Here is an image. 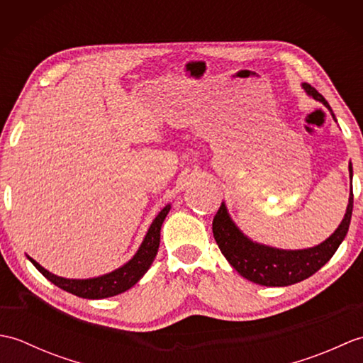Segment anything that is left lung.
<instances>
[{
    "mask_svg": "<svg viewBox=\"0 0 363 363\" xmlns=\"http://www.w3.org/2000/svg\"><path fill=\"white\" fill-rule=\"evenodd\" d=\"M303 87L306 89L307 94L315 99H318V101H321L333 112L330 106L323 98V95L318 94L317 89H313L307 82L303 84ZM350 172L352 177L351 164ZM352 198L354 195L351 187L350 204L340 226L337 228L335 233L326 242L315 246V248L301 251H284L252 243L250 238H246L235 228L233 220L229 218L225 204L220 206V209L215 213L212 221L215 242H217L220 251L228 259L229 264L237 269L238 274H242L248 281L259 285H267V287H284V285L296 284L307 279L313 273H317L334 256V252L340 246L350 229L352 215Z\"/></svg>",
    "mask_w": 363,
    "mask_h": 363,
    "instance_id": "obj_1",
    "label": "left lung"
}]
</instances>
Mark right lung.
Instances as JSON below:
<instances>
[{"instance_id":"add662e5","label":"right lung","mask_w":363,"mask_h":363,"mask_svg":"<svg viewBox=\"0 0 363 363\" xmlns=\"http://www.w3.org/2000/svg\"><path fill=\"white\" fill-rule=\"evenodd\" d=\"M169 212V206H165L164 209L159 212V215L154 218L152 225L148 229L145 240L140 248H138L135 256L130 259L126 265L115 269V272L94 277V279H65V277H59L50 272H46L43 267L37 264L34 259L29 260L33 262V265L40 272L46 279L51 281L54 285H57L59 289H62L68 293H73L76 296L89 298V299H101L115 296L118 293L126 291L128 289L133 287L134 284L138 282V279L148 272L151 267L154 257H156L159 243H160V228L164 223L167 213Z\"/></svg>"}]
</instances>
